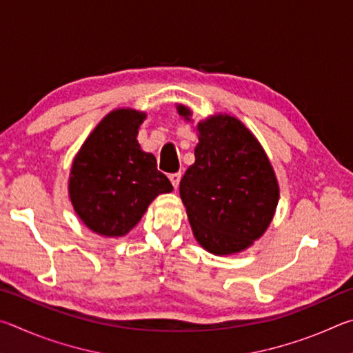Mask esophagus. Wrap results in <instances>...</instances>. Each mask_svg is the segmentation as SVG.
Segmentation results:
<instances>
[{"label":"esophagus","instance_id":"esophagus-1","mask_svg":"<svg viewBox=\"0 0 353 353\" xmlns=\"http://www.w3.org/2000/svg\"><path fill=\"white\" fill-rule=\"evenodd\" d=\"M181 177H182L181 172H174V174H170V181H171V183H172V187H174V188L179 187V182H181Z\"/></svg>","mask_w":353,"mask_h":353}]
</instances>
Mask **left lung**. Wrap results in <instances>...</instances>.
<instances>
[{"label": "left lung", "mask_w": 353, "mask_h": 353, "mask_svg": "<svg viewBox=\"0 0 353 353\" xmlns=\"http://www.w3.org/2000/svg\"><path fill=\"white\" fill-rule=\"evenodd\" d=\"M177 112L190 121L188 107L179 104ZM196 129V160L179 187L191 230L214 255L241 252L265 234L276 213V172L259 140L238 118L219 113Z\"/></svg>", "instance_id": "8db88e82"}]
</instances>
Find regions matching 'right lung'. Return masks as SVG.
I'll return each instance as SVG.
<instances>
[{
  "label": "right lung",
  "mask_w": 353,
  "mask_h": 353,
  "mask_svg": "<svg viewBox=\"0 0 353 353\" xmlns=\"http://www.w3.org/2000/svg\"><path fill=\"white\" fill-rule=\"evenodd\" d=\"M146 113L117 109L105 115L76 154L68 191L77 216L94 234L123 236L172 185L151 152L137 141Z\"/></svg>",
  "instance_id": "1"
}]
</instances>
